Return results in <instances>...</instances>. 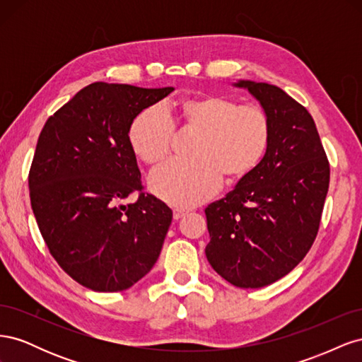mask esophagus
Returning <instances> with one entry per match:
<instances>
[{"label":"esophagus","mask_w":362,"mask_h":362,"mask_svg":"<svg viewBox=\"0 0 362 362\" xmlns=\"http://www.w3.org/2000/svg\"><path fill=\"white\" fill-rule=\"evenodd\" d=\"M185 214H187V211L178 210V208H177V210H173V218H175V221H180V218H181V217H184Z\"/></svg>","instance_id":"1"}]
</instances>
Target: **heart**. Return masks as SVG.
Instances as JSON below:
<instances>
[{"instance_id":"obj_1","label":"heart","mask_w":362,"mask_h":362,"mask_svg":"<svg viewBox=\"0 0 362 362\" xmlns=\"http://www.w3.org/2000/svg\"><path fill=\"white\" fill-rule=\"evenodd\" d=\"M177 122L198 131L190 149L192 160L164 164L149 180L151 190L175 206H194L213 196L222 177L243 180L264 158L272 140V120L264 108L242 104L218 95L182 98L173 107ZM173 120L163 108L149 105L131 120L128 144L148 166L168 158L173 140Z\"/></svg>"}]
</instances>
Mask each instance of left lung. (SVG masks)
<instances>
[{
  "label": "left lung",
  "mask_w": 362,
  "mask_h": 362,
  "mask_svg": "<svg viewBox=\"0 0 362 362\" xmlns=\"http://www.w3.org/2000/svg\"><path fill=\"white\" fill-rule=\"evenodd\" d=\"M272 120L259 166L205 208L211 267L240 288H259L290 273L319 233L329 161L313 116L278 86L240 81Z\"/></svg>",
  "instance_id": "8db88e82"
}]
</instances>
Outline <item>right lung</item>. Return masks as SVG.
<instances>
[{
	"instance_id": "obj_1",
	"label": "right lung",
	"mask_w": 362,
	"mask_h": 362,
	"mask_svg": "<svg viewBox=\"0 0 362 362\" xmlns=\"http://www.w3.org/2000/svg\"><path fill=\"white\" fill-rule=\"evenodd\" d=\"M173 87L92 83L48 117L28 173L40 234L59 266L95 291H122L156 264L172 210L144 192L131 120ZM131 192L134 204H119Z\"/></svg>"
}]
</instances>
